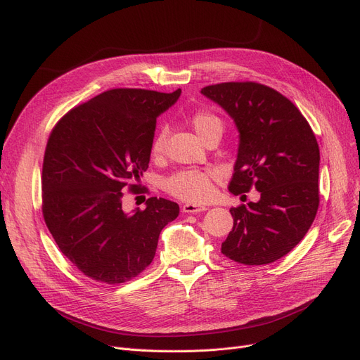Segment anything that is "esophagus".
I'll return each mask as SVG.
<instances>
[{"instance_id": "obj_1", "label": "esophagus", "mask_w": 360, "mask_h": 360, "mask_svg": "<svg viewBox=\"0 0 360 360\" xmlns=\"http://www.w3.org/2000/svg\"><path fill=\"white\" fill-rule=\"evenodd\" d=\"M207 207L205 205H200V204H191V202H186L182 205V212L184 213H200V212H205Z\"/></svg>"}]
</instances>
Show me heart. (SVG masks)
<instances>
[{
    "label": "heart",
    "instance_id": "1",
    "mask_svg": "<svg viewBox=\"0 0 360 360\" xmlns=\"http://www.w3.org/2000/svg\"><path fill=\"white\" fill-rule=\"evenodd\" d=\"M193 128L201 140L205 143L212 137H221L223 122L221 120L209 110H197L193 113L190 120ZM166 143V129H160L156 139L151 144V155L160 158L165 151ZM165 190L179 200L190 202H201L209 198L213 191V174L209 170L200 169H185L170 175L165 184Z\"/></svg>",
    "mask_w": 360,
    "mask_h": 360
}]
</instances>
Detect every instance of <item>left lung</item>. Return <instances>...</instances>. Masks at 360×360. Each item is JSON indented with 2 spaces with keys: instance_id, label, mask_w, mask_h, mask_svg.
Wrapping results in <instances>:
<instances>
[{
  "instance_id": "8db88e82",
  "label": "left lung",
  "mask_w": 360,
  "mask_h": 360,
  "mask_svg": "<svg viewBox=\"0 0 360 360\" xmlns=\"http://www.w3.org/2000/svg\"><path fill=\"white\" fill-rule=\"evenodd\" d=\"M201 93L233 118L239 148L229 191H259L258 202L232 207L233 229L221 254L262 266L304 239L319 205V147L300 110L281 93L255 82L205 86Z\"/></svg>"
}]
</instances>
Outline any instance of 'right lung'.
<instances>
[{"instance_id":"obj_1","label":"right lung","mask_w":360,"mask_h":360,"mask_svg":"<svg viewBox=\"0 0 360 360\" xmlns=\"http://www.w3.org/2000/svg\"><path fill=\"white\" fill-rule=\"evenodd\" d=\"M181 96L112 89L68 110L52 128L42 166V213L60 251L84 276L118 285L153 261L159 235L179 205L150 197L144 210H122L137 193L156 118Z\"/></svg>"}]
</instances>
